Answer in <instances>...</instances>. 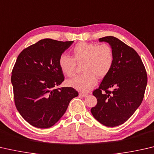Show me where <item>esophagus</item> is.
<instances>
[{
    "label": "esophagus",
    "mask_w": 154,
    "mask_h": 154,
    "mask_svg": "<svg viewBox=\"0 0 154 154\" xmlns=\"http://www.w3.org/2000/svg\"><path fill=\"white\" fill-rule=\"evenodd\" d=\"M79 95H80V96L84 97L88 96V94H85V93H81V92L79 93Z\"/></svg>",
    "instance_id": "1"
}]
</instances>
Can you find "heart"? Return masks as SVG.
Wrapping results in <instances>:
<instances>
[{"label": "heart", "instance_id": "b5f03b06", "mask_svg": "<svg viewBox=\"0 0 154 154\" xmlns=\"http://www.w3.org/2000/svg\"><path fill=\"white\" fill-rule=\"evenodd\" d=\"M73 57L65 53L59 57V66L67 76L74 74L76 63L82 65L85 73L68 80V85L82 92H88L97 84V78L108 74L114 63V53L107 44L80 42L72 49Z\"/></svg>", "mask_w": 154, "mask_h": 154}]
</instances>
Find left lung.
Returning a JSON list of instances; mask_svg holds the SVG:
<instances>
[{"label":"left lung","mask_w":154,"mask_h":154,"mask_svg":"<svg viewBox=\"0 0 154 154\" xmlns=\"http://www.w3.org/2000/svg\"><path fill=\"white\" fill-rule=\"evenodd\" d=\"M99 42L110 44L114 63L99 88L93 92L97 103L91 112L102 124L115 127L126 122L139 107L144 97L147 75L142 60L132 48L112 36L100 38Z\"/></svg>","instance_id":"left-lung-1"}]
</instances>
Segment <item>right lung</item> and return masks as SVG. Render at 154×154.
<instances>
[{"mask_svg": "<svg viewBox=\"0 0 154 154\" xmlns=\"http://www.w3.org/2000/svg\"><path fill=\"white\" fill-rule=\"evenodd\" d=\"M73 42L44 39L26 48L17 58L11 72L15 105L32 126L52 127L79 95L72 87L57 89L65 79L59 57Z\"/></svg>", "mask_w": 154, "mask_h": 154, "instance_id": "add662e5", "label": "right lung"}]
</instances>
